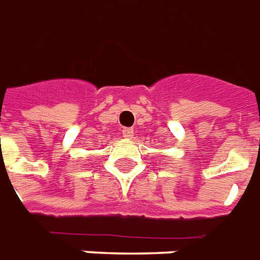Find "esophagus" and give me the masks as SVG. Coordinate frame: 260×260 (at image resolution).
I'll return each mask as SVG.
<instances>
[{
	"instance_id": "1",
	"label": "esophagus",
	"mask_w": 260,
	"mask_h": 260,
	"mask_svg": "<svg viewBox=\"0 0 260 260\" xmlns=\"http://www.w3.org/2000/svg\"><path fill=\"white\" fill-rule=\"evenodd\" d=\"M123 136L125 137V139H132V137H134V129H132V128H124Z\"/></svg>"
}]
</instances>
